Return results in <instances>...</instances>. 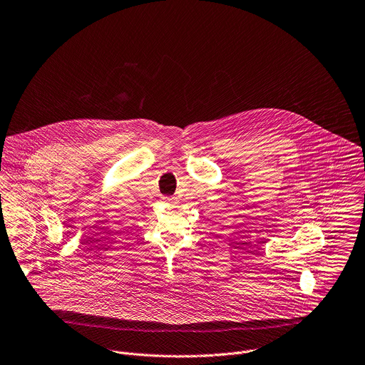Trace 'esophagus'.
<instances>
[{
  "mask_svg": "<svg viewBox=\"0 0 365 365\" xmlns=\"http://www.w3.org/2000/svg\"><path fill=\"white\" fill-rule=\"evenodd\" d=\"M162 200H163L165 203H168V205H172V206L176 205V199H175V197H163Z\"/></svg>",
  "mask_w": 365,
  "mask_h": 365,
  "instance_id": "1",
  "label": "esophagus"
}]
</instances>
